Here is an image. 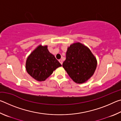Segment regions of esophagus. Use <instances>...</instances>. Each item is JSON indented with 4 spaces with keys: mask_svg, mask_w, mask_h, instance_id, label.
Listing matches in <instances>:
<instances>
[{
    "mask_svg": "<svg viewBox=\"0 0 121 121\" xmlns=\"http://www.w3.org/2000/svg\"><path fill=\"white\" fill-rule=\"evenodd\" d=\"M59 62H60L61 65H62V63H63V62H62V60H61V59H60V60H59Z\"/></svg>",
    "mask_w": 121,
    "mask_h": 121,
    "instance_id": "obj_1",
    "label": "esophagus"
}]
</instances>
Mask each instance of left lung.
Masks as SVG:
<instances>
[{
    "label": "left lung",
    "instance_id": "8db88e82",
    "mask_svg": "<svg viewBox=\"0 0 121 121\" xmlns=\"http://www.w3.org/2000/svg\"><path fill=\"white\" fill-rule=\"evenodd\" d=\"M96 58L89 48L79 43L69 47L62 67L75 82L82 84L87 81L97 68Z\"/></svg>",
    "mask_w": 121,
    "mask_h": 121
}]
</instances>
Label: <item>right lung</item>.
<instances>
[{
    "label": "right lung",
    "mask_w": 121,
    "mask_h": 121,
    "mask_svg": "<svg viewBox=\"0 0 121 121\" xmlns=\"http://www.w3.org/2000/svg\"><path fill=\"white\" fill-rule=\"evenodd\" d=\"M60 66V62L48 51V46L39 45L28 56L26 68L34 79L44 81Z\"/></svg>",
    "instance_id": "right-lung-1"
}]
</instances>
